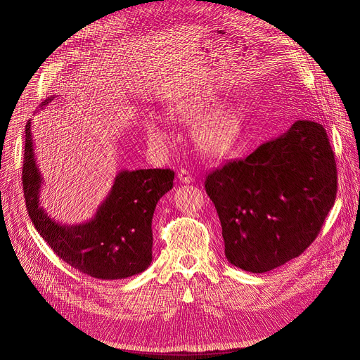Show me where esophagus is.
<instances>
[{"instance_id":"1","label":"esophagus","mask_w":360,"mask_h":360,"mask_svg":"<svg viewBox=\"0 0 360 360\" xmlns=\"http://www.w3.org/2000/svg\"><path fill=\"white\" fill-rule=\"evenodd\" d=\"M177 179H179L180 181H183V183H191V181L193 180L192 174H191L186 168H181V169L177 172Z\"/></svg>"}]
</instances>
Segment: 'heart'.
Returning a JSON list of instances; mask_svg holds the SVG:
<instances>
[{
  "label": "heart",
  "instance_id": "1",
  "mask_svg": "<svg viewBox=\"0 0 360 360\" xmlns=\"http://www.w3.org/2000/svg\"><path fill=\"white\" fill-rule=\"evenodd\" d=\"M214 102L212 99H198L181 102L176 106L177 117L186 122H197L210 110H213ZM242 130V115L236 110H222L214 112L212 117L200 124L197 132V141L202 151L210 156H222L228 153L236 144V141ZM146 132L150 139L156 143H163L167 134L156 120H147Z\"/></svg>",
  "mask_w": 360,
  "mask_h": 360
}]
</instances>
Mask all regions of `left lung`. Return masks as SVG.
<instances>
[{
    "label": "left lung",
    "instance_id": "obj_1",
    "mask_svg": "<svg viewBox=\"0 0 360 360\" xmlns=\"http://www.w3.org/2000/svg\"><path fill=\"white\" fill-rule=\"evenodd\" d=\"M205 192L222 226L225 257L264 274L299 257L319 236L338 191L326 129L299 120L284 135L207 174Z\"/></svg>",
    "mask_w": 360,
    "mask_h": 360
}]
</instances>
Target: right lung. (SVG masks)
<instances>
[{
  "label": "right lung",
  "mask_w": 360,
  "mask_h": 360,
  "mask_svg": "<svg viewBox=\"0 0 360 360\" xmlns=\"http://www.w3.org/2000/svg\"><path fill=\"white\" fill-rule=\"evenodd\" d=\"M172 180L169 168L122 171L94 219L82 225H60L39 205L41 177L32 153L31 122L25 126L22 188L30 219L63 261L93 278L123 279L150 266L151 221Z\"/></svg>",
  "instance_id": "obj_1"
}]
</instances>
